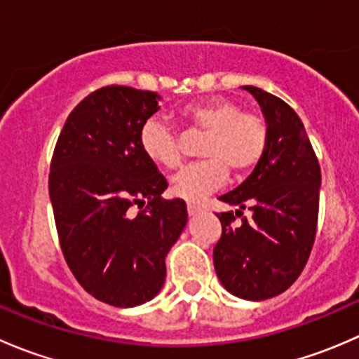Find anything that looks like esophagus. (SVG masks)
Returning a JSON list of instances; mask_svg holds the SVG:
<instances>
[{
  "label": "esophagus",
  "instance_id": "1",
  "mask_svg": "<svg viewBox=\"0 0 359 359\" xmlns=\"http://www.w3.org/2000/svg\"><path fill=\"white\" fill-rule=\"evenodd\" d=\"M201 212V206L196 205V203H187V213L189 215H198Z\"/></svg>",
  "mask_w": 359,
  "mask_h": 359
}]
</instances>
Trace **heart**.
<instances>
[{
    "label": "heart",
    "instance_id": "obj_1",
    "mask_svg": "<svg viewBox=\"0 0 359 359\" xmlns=\"http://www.w3.org/2000/svg\"><path fill=\"white\" fill-rule=\"evenodd\" d=\"M179 116L187 126L206 133L200 153L205 161L186 166L172 179V193L182 200L200 201L219 189L226 182L227 170L236 177L252 172L269 146L266 119L243 112L233 100L210 99L187 104L180 107ZM139 140L142 153L156 165L168 170L180 165L179 139L161 119H147Z\"/></svg>",
    "mask_w": 359,
    "mask_h": 359
}]
</instances>
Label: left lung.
Segmentation results:
<instances>
[{"label":"left lung","mask_w":359,"mask_h":359,"mask_svg":"<svg viewBox=\"0 0 359 359\" xmlns=\"http://www.w3.org/2000/svg\"><path fill=\"white\" fill-rule=\"evenodd\" d=\"M269 126V146L252 175L219 200L248 208L252 219L234 224L233 212L217 213L222 236L213 248L220 283L240 299L266 300L299 278L316 238L321 170L297 112L280 97L243 86Z\"/></svg>","instance_id":"left-lung-1"}]
</instances>
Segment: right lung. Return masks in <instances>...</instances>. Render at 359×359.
I'll use <instances>...</instances> for the list:
<instances>
[{"label":"right lung","instance_id":"obj_1","mask_svg":"<svg viewBox=\"0 0 359 359\" xmlns=\"http://www.w3.org/2000/svg\"><path fill=\"white\" fill-rule=\"evenodd\" d=\"M159 100L132 86L95 90L67 116L50 165L64 259L90 295L114 307L140 306L161 290L165 257L187 224L186 201L163 200L168 182L140 149Z\"/></svg>","mask_w":359,"mask_h":359}]
</instances>
